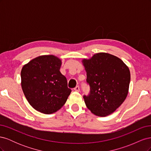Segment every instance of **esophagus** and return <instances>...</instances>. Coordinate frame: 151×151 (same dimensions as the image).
Listing matches in <instances>:
<instances>
[{"instance_id": "obj_1", "label": "esophagus", "mask_w": 151, "mask_h": 151, "mask_svg": "<svg viewBox=\"0 0 151 151\" xmlns=\"http://www.w3.org/2000/svg\"><path fill=\"white\" fill-rule=\"evenodd\" d=\"M74 90L75 91H76V92H79V91H80L79 87V86H76V88L74 89Z\"/></svg>"}]
</instances>
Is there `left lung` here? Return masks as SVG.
<instances>
[{
	"instance_id": "8db88e82",
	"label": "left lung",
	"mask_w": 151,
	"mask_h": 151,
	"mask_svg": "<svg viewBox=\"0 0 151 151\" xmlns=\"http://www.w3.org/2000/svg\"><path fill=\"white\" fill-rule=\"evenodd\" d=\"M90 93L84 96L87 108L94 115L106 116L115 111L129 93L130 72L120 58L107 53H96L82 61Z\"/></svg>"
}]
</instances>
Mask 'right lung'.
<instances>
[{"label":"right lung","instance_id":"1","mask_svg":"<svg viewBox=\"0 0 151 151\" xmlns=\"http://www.w3.org/2000/svg\"><path fill=\"white\" fill-rule=\"evenodd\" d=\"M58 57L42 55L22 68L21 87L26 98L36 110L52 114L60 109L71 93L66 77L61 74Z\"/></svg>","mask_w":151,"mask_h":151}]
</instances>
